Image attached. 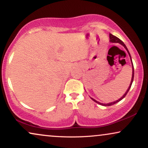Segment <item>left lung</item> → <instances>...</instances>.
Segmentation results:
<instances>
[{"label":"left lung","instance_id":"left-lung-1","mask_svg":"<svg viewBox=\"0 0 148 148\" xmlns=\"http://www.w3.org/2000/svg\"><path fill=\"white\" fill-rule=\"evenodd\" d=\"M110 42H113V43H119V44H121V45H123V46H124L125 49L127 50V51L128 52V53H129V56H130V58H131V63H132V66H133V72H132V78H131V82L130 86H129V88H128V90H127V92H125V94L124 95H123V97H121V98L120 99H119L118 100L115 101V102H113L108 103V104H102V103L99 102H98V101H96V100H94V98H92V100H94L95 102H96V103H98V104H100V105H102V106H112V105L114 104H116V103L119 102V101H121V100H123V99L124 98L125 96H126V95L127 94V93H128L129 90H130V88H131V85H132V83H133V78H134V68H133V62H132V60H131V57L130 53H129V52L128 49H127V46H125V44L124 43H123V42L122 41V40H121L120 39H119V38H117V37H116V36H113L112 34H110Z\"/></svg>","mask_w":148,"mask_h":148}]
</instances>
